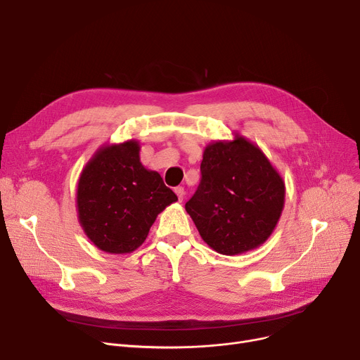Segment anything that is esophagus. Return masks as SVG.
Segmentation results:
<instances>
[{
    "label": "esophagus",
    "instance_id": "1",
    "mask_svg": "<svg viewBox=\"0 0 360 360\" xmlns=\"http://www.w3.org/2000/svg\"><path fill=\"white\" fill-rule=\"evenodd\" d=\"M175 193H176V195H178V200H179V201H182V200H184V197H185V190H184V186H176V188H175Z\"/></svg>",
    "mask_w": 360,
    "mask_h": 360
}]
</instances>
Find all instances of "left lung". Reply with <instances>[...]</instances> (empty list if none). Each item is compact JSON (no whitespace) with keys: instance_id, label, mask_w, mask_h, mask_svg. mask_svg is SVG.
Listing matches in <instances>:
<instances>
[{"instance_id":"1","label":"left lung","mask_w":360,"mask_h":360,"mask_svg":"<svg viewBox=\"0 0 360 360\" xmlns=\"http://www.w3.org/2000/svg\"><path fill=\"white\" fill-rule=\"evenodd\" d=\"M201 181L185 210L202 240L223 255L262 245L285 205V182L258 146L242 136L204 150Z\"/></svg>"}]
</instances>
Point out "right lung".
<instances>
[{"label":"right lung","mask_w":360,"mask_h":360,"mask_svg":"<svg viewBox=\"0 0 360 360\" xmlns=\"http://www.w3.org/2000/svg\"><path fill=\"white\" fill-rule=\"evenodd\" d=\"M178 201L155 170L140 162V144L128 140L101 147L77 185L79 221L87 238L109 254L136 251L151 224Z\"/></svg>","instance_id":"add662e5"}]
</instances>
